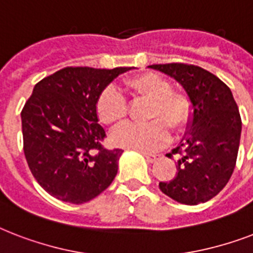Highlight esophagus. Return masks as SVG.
<instances>
[{
  "label": "esophagus",
  "instance_id": "1",
  "mask_svg": "<svg viewBox=\"0 0 253 253\" xmlns=\"http://www.w3.org/2000/svg\"><path fill=\"white\" fill-rule=\"evenodd\" d=\"M143 156L147 159V162L148 163H154L158 160V155H154V154H147V152H142Z\"/></svg>",
  "mask_w": 253,
  "mask_h": 253
}]
</instances>
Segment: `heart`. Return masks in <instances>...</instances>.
Segmentation results:
<instances>
[{
  "mask_svg": "<svg viewBox=\"0 0 253 253\" xmlns=\"http://www.w3.org/2000/svg\"><path fill=\"white\" fill-rule=\"evenodd\" d=\"M134 98L146 99L144 125H127L113 134V142L119 147L139 151H151L164 146L173 135L182 134L192 121L193 103L185 91L173 90L168 79L156 72H144L130 77L125 83ZM95 111L99 121L106 126L117 127L127 119L128 105L117 89L105 87L99 93Z\"/></svg>",
  "mask_w": 253,
  "mask_h": 253,
  "instance_id": "obj_1",
  "label": "heart"
}]
</instances>
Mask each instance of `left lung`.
Returning a JSON list of instances; mask_svg holds the SVG:
<instances>
[{
	"mask_svg": "<svg viewBox=\"0 0 253 253\" xmlns=\"http://www.w3.org/2000/svg\"><path fill=\"white\" fill-rule=\"evenodd\" d=\"M178 81L192 99L193 119L178 147L177 173L159 188L185 205L204 204L215 197L230 180L238 158L242 132L238 105L230 87L206 69L193 64H154Z\"/></svg>",
	"mask_w": 253,
	"mask_h": 253,
	"instance_id": "left-lung-1",
	"label": "left lung"
}]
</instances>
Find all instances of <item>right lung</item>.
I'll use <instances>...</instances> for the list:
<instances>
[{"label":"right lung","mask_w":253,"mask_h":253,"mask_svg":"<svg viewBox=\"0 0 253 253\" xmlns=\"http://www.w3.org/2000/svg\"><path fill=\"white\" fill-rule=\"evenodd\" d=\"M131 68L67 67L44 77L22 109L23 152L45 192L57 200L84 204L109 188L123 151L102 146L99 93Z\"/></svg>","instance_id":"add662e5"}]
</instances>
